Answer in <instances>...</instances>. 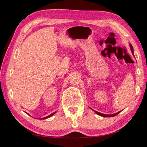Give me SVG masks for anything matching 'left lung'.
<instances>
[{
	"mask_svg": "<svg viewBox=\"0 0 147 147\" xmlns=\"http://www.w3.org/2000/svg\"><path fill=\"white\" fill-rule=\"evenodd\" d=\"M130 47H131V51H132V55H134V50H133V47H132V46L131 45V44H130ZM94 111L95 112V113H97V115H100V116L104 117H115V116H116V115H117L119 113H120V112H121V111H119V112H117V113H114V114H112V115H106V114H103V113H102L98 112H97V111H95V110H94Z\"/></svg>",
	"mask_w": 147,
	"mask_h": 147,
	"instance_id": "1",
	"label": "left lung"
}]
</instances>
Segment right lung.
Returning <instances> with one entry per match:
<instances>
[{
	"instance_id": "add662e5",
	"label": "right lung",
	"mask_w": 147,
	"mask_h": 147,
	"mask_svg": "<svg viewBox=\"0 0 147 147\" xmlns=\"http://www.w3.org/2000/svg\"><path fill=\"white\" fill-rule=\"evenodd\" d=\"M55 113H56V112H54V113H51V115H48V116H47V117H44V118H41V119H47V118H50V117H52L53 115L54 114H55ZM29 115V114H28Z\"/></svg>"
}]
</instances>
